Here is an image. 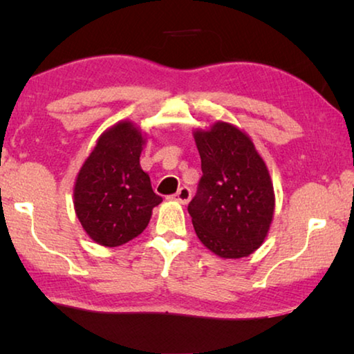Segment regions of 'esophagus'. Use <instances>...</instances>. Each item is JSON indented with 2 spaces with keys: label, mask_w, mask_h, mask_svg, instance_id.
<instances>
[{
  "label": "esophagus",
  "mask_w": 354,
  "mask_h": 354,
  "mask_svg": "<svg viewBox=\"0 0 354 354\" xmlns=\"http://www.w3.org/2000/svg\"><path fill=\"white\" fill-rule=\"evenodd\" d=\"M190 196H192V192L189 187H185V185H183L181 189H179L175 195L171 196L173 200L181 203V205H187V203L190 201Z\"/></svg>",
  "instance_id": "1"
}]
</instances>
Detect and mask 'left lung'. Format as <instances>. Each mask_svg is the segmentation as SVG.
<instances>
[{"mask_svg": "<svg viewBox=\"0 0 354 354\" xmlns=\"http://www.w3.org/2000/svg\"><path fill=\"white\" fill-rule=\"evenodd\" d=\"M203 176L187 211L201 243L225 259L250 256L266 241L274 212L270 173L250 137L217 122L195 131Z\"/></svg>", "mask_w": 354, "mask_h": 354, "instance_id": "8db88e82", "label": "left lung"}]
</instances>
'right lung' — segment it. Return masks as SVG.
<instances>
[{"instance_id": "1", "label": "right lung", "mask_w": 354, "mask_h": 354, "mask_svg": "<svg viewBox=\"0 0 354 354\" xmlns=\"http://www.w3.org/2000/svg\"><path fill=\"white\" fill-rule=\"evenodd\" d=\"M142 131L120 122L104 131L75 183V212L84 231L103 247H118L142 234L162 198L140 167Z\"/></svg>"}]
</instances>
